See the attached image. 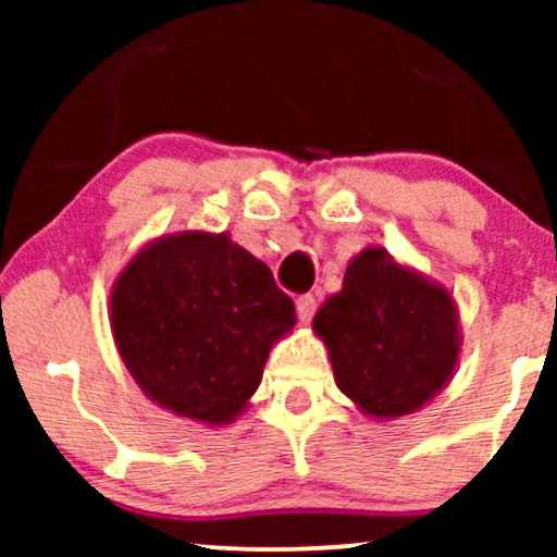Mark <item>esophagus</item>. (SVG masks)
<instances>
[{
	"instance_id": "obj_1",
	"label": "esophagus",
	"mask_w": 557,
	"mask_h": 557,
	"mask_svg": "<svg viewBox=\"0 0 557 557\" xmlns=\"http://www.w3.org/2000/svg\"><path fill=\"white\" fill-rule=\"evenodd\" d=\"M296 311H299V319L301 322H311V317H314L317 311V299L311 294H304L296 299Z\"/></svg>"
}]
</instances>
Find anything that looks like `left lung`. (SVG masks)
<instances>
[{
  "label": "left lung",
  "mask_w": 557,
  "mask_h": 557,
  "mask_svg": "<svg viewBox=\"0 0 557 557\" xmlns=\"http://www.w3.org/2000/svg\"><path fill=\"white\" fill-rule=\"evenodd\" d=\"M334 383L375 421L410 416L451 383L461 324L444 284L368 246L314 317Z\"/></svg>",
  "instance_id": "left-lung-1"
}]
</instances>
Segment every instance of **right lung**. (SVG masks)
<instances>
[{
  "instance_id": "1",
  "label": "right lung",
  "mask_w": 557,
  "mask_h": 557,
  "mask_svg": "<svg viewBox=\"0 0 557 557\" xmlns=\"http://www.w3.org/2000/svg\"><path fill=\"white\" fill-rule=\"evenodd\" d=\"M113 345L151 403L210 429L248 408L294 301L227 233L180 231L136 250L109 299Z\"/></svg>"
}]
</instances>
